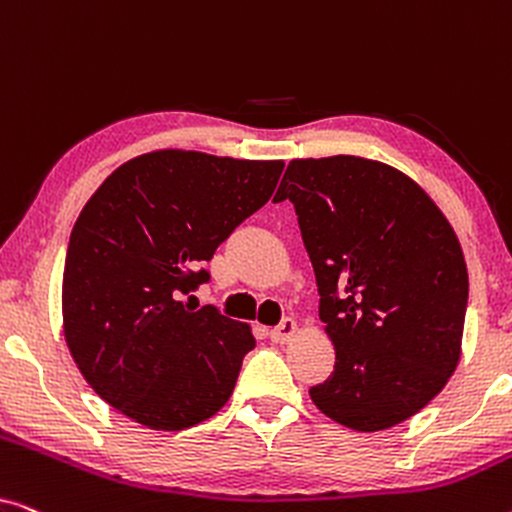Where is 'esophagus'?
<instances>
[{
  "mask_svg": "<svg viewBox=\"0 0 512 512\" xmlns=\"http://www.w3.org/2000/svg\"><path fill=\"white\" fill-rule=\"evenodd\" d=\"M293 333H296V321L282 319V324L275 326L270 331V340L277 342V345H284V342H289L293 338Z\"/></svg>",
  "mask_w": 512,
  "mask_h": 512,
  "instance_id": "esophagus-1",
  "label": "esophagus"
}]
</instances>
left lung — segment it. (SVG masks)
Masks as SVG:
<instances>
[{"label":"left lung","instance_id":"obj_1","mask_svg":"<svg viewBox=\"0 0 512 512\" xmlns=\"http://www.w3.org/2000/svg\"><path fill=\"white\" fill-rule=\"evenodd\" d=\"M275 200L296 207L335 345L314 405L354 431L417 415L457 368L468 307L443 212L403 172L356 156L291 160Z\"/></svg>","mask_w":512,"mask_h":512}]
</instances>
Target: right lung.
I'll return each instance as SVG.
<instances>
[{"instance_id": "obj_1", "label": "right lung", "mask_w": 512, "mask_h": 512, "mask_svg": "<svg viewBox=\"0 0 512 512\" xmlns=\"http://www.w3.org/2000/svg\"><path fill=\"white\" fill-rule=\"evenodd\" d=\"M282 160L153 151L118 167L76 219L62 321L76 366L111 408L156 431L216 415L256 347L242 321L195 310L202 268L275 193Z\"/></svg>"}]
</instances>
